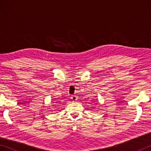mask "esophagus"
Listing matches in <instances>:
<instances>
[{
    "mask_svg": "<svg viewBox=\"0 0 151 151\" xmlns=\"http://www.w3.org/2000/svg\"><path fill=\"white\" fill-rule=\"evenodd\" d=\"M71 99H72L73 101H75L77 100V97H76L75 95H73L71 96Z\"/></svg>",
    "mask_w": 151,
    "mask_h": 151,
    "instance_id": "1",
    "label": "esophagus"
}]
</instances>
